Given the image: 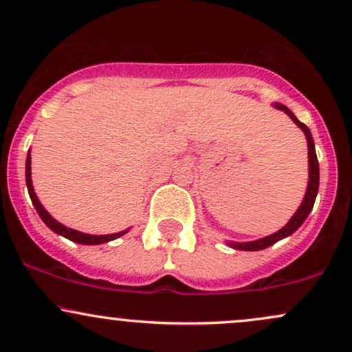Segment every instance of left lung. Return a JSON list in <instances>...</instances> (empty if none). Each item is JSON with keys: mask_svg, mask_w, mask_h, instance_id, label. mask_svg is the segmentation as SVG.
<instances>
[{"mask_svg": "<svg viewBox=\"0 0 352 352\" xmlns=\"http://www.w3.org/2000/svg\"><path fill=\"white\" fill-rule=\"evenodd\" d=\"M273 106L276 107V109H280V111L285 112V114H288L289 117H292L293 122L296 124L302 132H305L306 140H308V159H309V182H308V188H306V195H305V199H302V204L300 205V208L296 210V213H294V215L292 217V220H289L288 223L285 225V227H283L281 230H278V232L273 233V235L260 238V240L246 241V243H236V241H228V245L232 246V248H235V250H245V252H258V250L268 248V246L274 245V243H276V241L283 240V238L289 236V235H292V233L296 232V230L302 225V221H305L306 218H308L309 212H311V210H313L314 200H316V195H318V188H319V164H318L316 151H314L313 135H311L309 129L306 127V125L302 124V122H300V120L296 119V116H294L288 107L283 106V104H280V102L273 104Z\"/></svg>", "mask_w": 352, "mask_h": 352, "instance_id": "1", "label": "left lung"}]
</instances>
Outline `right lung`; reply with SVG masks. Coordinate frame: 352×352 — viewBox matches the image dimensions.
<instances>
[{
  "instance_id": "add662e5",
  "label": "right lung",
  "mask_w": 352,
  "mask_h": 352,
  "mask_svg": "<svg viewBox=\"0 0 352 352\" xmlns=\"http://www.w3.org/2000/svg\"><path fill=\"white\" fill-rule=\"evenodd\" d=\"M26 185H28V192H30L31 201H33L36 212L39 213L41 220L52 230V232L58 233L60 236L67 238V240L76 241V243H80V245H100V243H107V241L116 240V238L122 236L124 233H127V230H124V232L112 233V235H87V233L78 232V230L64 227L63 223H59L58 220H54V218L46 212V208L43 207L41 201L38 200V197H36L34 193L33 180H31V153L30 152H28V157H26Z\"/></svg>"
}]
</instances>
